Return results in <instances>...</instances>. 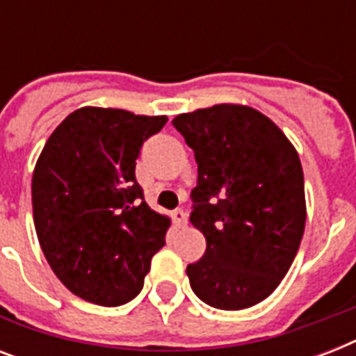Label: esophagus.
<instances>
[{
	"label": "esophagus",
	"mask_w": 356,
	"mask_h": 356,
	"mask_svg": "<svg viewBox=\"0 0 356 356\" xmlns=\"http://www.w3.org/2000/svg\"><path fill=\"white\" fill-rule=\"evenodd\" d=\"M173 222H175V225L177 227H184L186 225V222H188V216H186V212L183 211V209H177V211H173Z\"/></svg>",
	"instance_id": "esophagus-1"
}]
</instances>
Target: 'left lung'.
Returning <instances> with one entry per match:
<instances>
[{
    "instance_id": "8db88e82",
    "label": "left lung",
    "mask_w": 356,
    "mask_h": 356,
    "mask_svg": "<svg viewBox=\"0 0 356 356\" xmlns=\"http://www.w3.org/2000/svg\"><path fill=\"white\" fill-rule=\"evenodd\" d=\"M172 123L194 149L190 222L207 240L205 254L186 268L190 286L214 309L253 307L281 284L303 238L307 203L298 151L248 105L197 108Z\"/></svg>"
}]
</instances>
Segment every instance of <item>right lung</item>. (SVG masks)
I'll list each match as a JSON object with an SVG mask.
<instances>
[{
  "mask_svg": "<svg viewBox=\"0 0 356 356\" xmlns=\"http://www.w3.org/2000/svg\"><path fill=\"white\" fill-rule=\"evenodd\" d=\"M166 116L83 107L47 138L33 172V218L53 273L70 292L118 307L144 286L170 218L144 201L134 166Z\"/></svg>",
  "mask_w": 356,
  "mask_h": 356,
  "instance_id": "obj_1",
  "label": "right lung"
}]
</instances>
